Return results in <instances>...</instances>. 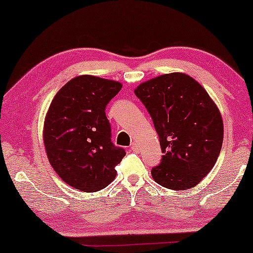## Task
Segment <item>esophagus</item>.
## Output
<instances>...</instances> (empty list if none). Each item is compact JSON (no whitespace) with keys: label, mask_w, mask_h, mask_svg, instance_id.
<instances>
[{"label":"esophagus","mask_w":253,"mask_h":253,"mask_svg":"<svg viewBox=\"0 0 253 253\" xmlns=\"http://www.w3.org/2000/svg\"><path fill=\"white\" fill-rule=\"evenodd\" d=\"M130 148H131V150H132V151H134V152L138 151V146H137V144H136V143H133L132 145H131Z\"/></svg>","instance_id":"1"}]
</instances>
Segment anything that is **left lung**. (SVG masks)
I'll list each match as a JSON object with an SVG mask.
<instances>
[{
    "mask_svg": "<svg viewBox=\"0 0 253 253\" xmlns=\"http://www.w3.org/2000/svg\"><path fill=\"white\" fill-rule=\"evenodd\" d=\"M153 120L162 150L152 169L158 184L191 189L214 167L223 141V121L216 103L196 79L183 72L158 76L134 89Z\"/></svg>",
    "mask_w": 253,
    "mask_h": 253,
    "instance_id": "left-lung-1",
    "label": "left lung"
}]
</instances>
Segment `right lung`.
Listing matches in <instances>:
<instances>
[{
	"instance_id": "right-lung-1",
	"label": "right lung",
	"mask_w": 253,
	"mask_h": 253,
	"mask_svg": "<svg viewBox=\"0 0 253 253\" xmlns=\"http://www.w3.org/2000/svg\"><path fill=\"white\" fill-rule=\"evenodd\" d=\"M121 88L122 84L112 79L77 76L56 93L47 110L42 132L47 158L62 181L79 191L108 186L126 155L110 141L105 113Z\"/></svg>"
}]
</instances>
